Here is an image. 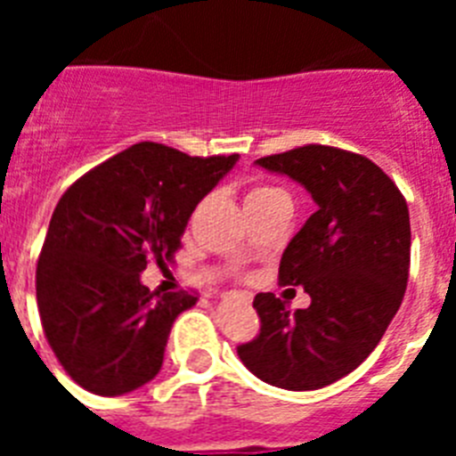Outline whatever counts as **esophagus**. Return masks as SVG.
Segmentation results:
<instances>
[{"instance_id": "1", "label": "esophagus", "mask_w": 456, "mask_h": 456, "mask_svg": "<svg viewBox=\"0 0 456 456\" xmlns=\"http://www.w3.org/2000/svg\"><path fill=\"white\" fill-rule=\"evenodd\" d=\"M231 297H232V299L244 301V304H251V294H247V292H232Z\"/></svg>"}]
</instances>
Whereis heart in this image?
Segmentation results:
<instances>
[{
    "label": "heart",
    "instance_id": "b5f03b06",
    "mask_svg": "<svg viewBox=\"0 0 456 456\" xmlns=\"http://www.w3.org/2000/svg\"><path fill=\"white\" fill-rule=\"evenodd\" d=\"M276 191H281V189L269 187V184H260V187L251 189V193H248V199H247V200H251V199H260V196H269V193H276Z\"/></svg>",
    "mask_w": 456,
    "mask_h": 456
}]
</instances>
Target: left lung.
I'll list each match as a JSON object with an SVG mask.
<instances>
[{
  "instance_id": "1",
  "label": "left lung",
  "mask_w": 456,
  "mask_h": 456,
  "mask_svg": "<svg viewBox=\"0 0 456 456\" xmlns=\"http://www.w3.org/2000/svg\"><path fill=\"white\" fill-rule=\"evenodd\" d=\"M257 164L301 183L317 203L278 267V283L301 285L310 305L289 315L272 292L256 294L260 331L237 354L267 384L315 390L363 363L400 310L409 208L397 184L358 152L308 143Z\"/></svg>"
}]
</instances>
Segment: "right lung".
Returning a JSON list of instances; mask_svg holds the SVG:
<instances>
[{
	"label": "right lung",
	"mask_w": 456,
	"mask_h": 456,
	"mask_svg": "<svg viewBox=\"0 0 456 456\" xmlns=\"http://www.w3.org/2000/svg\"><path fill=\"white\" fill-rule=\"evenodd\" d=\"M235 162L141 141L59 199L36 265V301L47 345L75 384L114 397L162 370L173 322L199 294L151 292L139 273L171 263L193 208Z\"/></svg>",
	"instance_id": "add662e5"
}]
</instances>
